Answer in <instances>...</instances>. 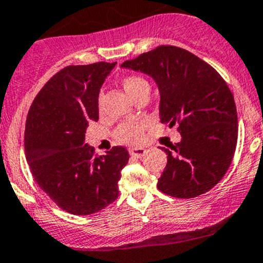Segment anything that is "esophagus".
I'll return each mask as SVG.
<instances>
[{
  "label": "esophagus",
  "mask_w": 263,
  "mask_h": 263,
  "mask_svg": "<svg viewBox=\"0 0 263 263\" xmlns=\"http://www.w3.org/2000/svg\"><path fill=\"white\" fill-rule=\"evenodd\" d=\"M129 152H130V155L134 157H143L144 155H146L147 151L144 148H141V147H139V148H130Z\"/></svg>",
  "instance_id": "obj_1"
}]
</instances>
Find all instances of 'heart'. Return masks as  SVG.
Returning a JSON list of instances; mask_svg holds the SVG:
<instances>
[{
  "instance_id": "heart-1",
  "label": "heart",
  "mask_w": 263,
  "mask_h": 263,
  "mask_svg": "<svg viewBox=\"0 0 263 263\" xmlns=\"http://www.w3.org/2000/svg\"><path fill=\"white\" fill-rule=\"evenodd\" d=\"M143 85H147V81L139 76H126L122 79V86H124L125 91L129 94L130 97H133ZM98 106L101 108V98L98 101ZM143 132H144V122L138 121V120H129L119 126L115 130V138L119 141L120 143L125 144H138L143 139Z\"/></svg>"
}]
</instances>
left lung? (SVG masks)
<instances>
[{
    "label": "left lung",
    "instance_id": "obj_1",
    "mask_svg": "<svg viewBox=\"0 0 263 263\" xmlns=\"http://www.w3.org/2000/svg\"><path fill=\"white\" fill-rule=\"evenodd\" d=\"M156 81L160 120L178 125L181 142L162 147L167 164L157 181L161 192L191 199L213 189L226 174L237 142L234 96L221 74L187 50L161 45L121 64Z\"/></svg>",
    "mask_w": 263,
    "mask_h": 263
}]
</instances>
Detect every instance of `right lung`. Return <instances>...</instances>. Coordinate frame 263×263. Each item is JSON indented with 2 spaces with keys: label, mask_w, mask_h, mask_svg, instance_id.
I'll return each instance as SVG.
<instances>
[{
  "label": "right lung",
  "mask_w": 263,
  "mask_h": 263,
  "mask_svg": "<svg viewBox=\"0 0 263 263\" xmlns=\"http://www.w3.org/2000/svg\"><path fill=\"white\" fill-rule=\"evenodd\" d=\"M116 63L68 66L34 98L26 122L24 147L34 181L59 208L76 216L97 213L119 197L125 147L96 155L85 143L90 121H98L99 90Z\"/></svg>",
  "instance_id": "add662e5"
}]
</instances>
